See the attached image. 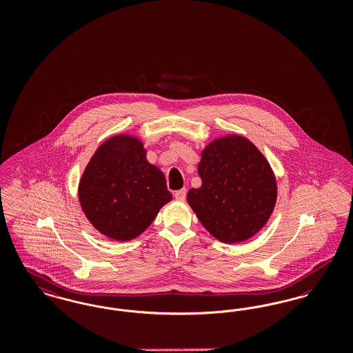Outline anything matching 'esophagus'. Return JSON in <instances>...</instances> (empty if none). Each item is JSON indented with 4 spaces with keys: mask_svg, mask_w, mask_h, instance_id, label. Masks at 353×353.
Here are the masks:
<instances>
[{
    "mask_svg": "<svg viewBox=\"0 0 353 353\" xmlns=\"http://www.w3.org/2000/svg\"><path fill=\"white\" fill-rule=\"evenodd\" d=\"M174 197L177 201H185V197H186V189H180L174 193Z\"/></svg>",
    "mask_w": 353,
    "mask_h": 353,
    "instance_id": "34e87169",
    "label": "esophagus"
}]
</instances>
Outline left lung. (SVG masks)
Here are the masks:
<instances>
[{"instance_id":"left-lung-1","label":"left lung","mask_w":353,"mask_h":353,"mask_svg":"<svg viewBox=\"0 0 353 353\" xmlns=\"http://www.w3.org/2000/svg\"><path fill=\"white\" fill-rule=\"evenodd\" d=\"M199 174L201 186L186 199L210 234L235 243L263 228L276 201V181L252 141L241 136L214 140L202 152Z\"/></svg>"}]
</instances>
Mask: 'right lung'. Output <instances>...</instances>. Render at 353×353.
<instances>
[{"label":"right lung","mask_w":353,"mask_h":353,"mask_svg":"<svg viewBox=\"0 0 353 353\" xmlns=\"http://www.w3.org/2000/svg\"><path fill=\"white\" fill-rule=\"evenodd\" d=\"M170 200L164 173L147 161L141 141L127 134L101 144L79 184L85 217L117 241L141 234Z\"/></svg>","instance_id":"right-lung-1"}]
</instances>
